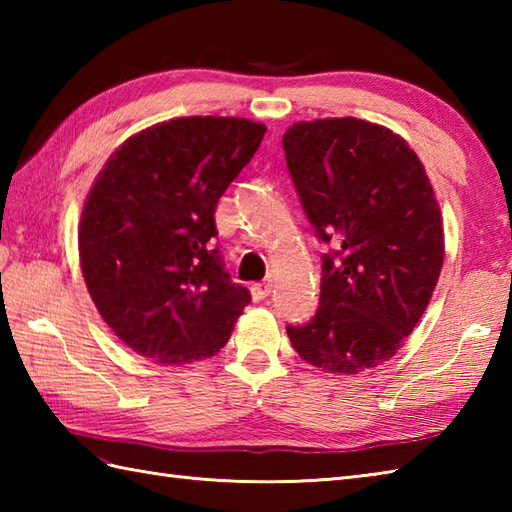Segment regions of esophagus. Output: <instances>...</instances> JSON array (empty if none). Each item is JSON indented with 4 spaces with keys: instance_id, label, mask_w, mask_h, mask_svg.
Returning a JSON list of instances; mask_svg holds the SVG:
<instances>
[{
    "instance_id": "obj_1",
    "label": "esophagus",
    "mask_w": 512,
    "mask_h": 512,
    "mask_svg": "<svg viewBox=\"0 0 512 512\" xmlns=\"http://www.w3.org/2000/svg\"><path fill=\"white\" fill-rule=\"evenodd\" d=\"M270 290H273V281L266 279V281H259V284H253V288H250V295H253L255 301H264Z\"/></svg>"
}]
</instances>
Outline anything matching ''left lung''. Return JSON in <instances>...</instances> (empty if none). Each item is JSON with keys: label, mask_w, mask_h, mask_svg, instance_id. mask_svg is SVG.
Wrapping results in <instances>:
<instances>
[{"label": "left lung", "mask_w": 512, "mask_h": 512, "mask_svg": "<svg viewBox=\"0 0 512 512\" xmlns=\"http://www.w3.org/2000/svg\"><path fill=\"white\" fill-rule=\"evenodd\" d=\"M288 171L323 255L317 314L288 325L303 361L358 374L398 352L436 290L444 231L427 171L405 138L361 118L286 129Z\"/></svg>", "instance_id": "left-lung-1"}]
</instances>
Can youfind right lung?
<instances>
[{
    "instance_id": "right-lung-1",
    "label": "right lung",
    "mask_w": 512,
    "mask_h": 512,
    "mask_svg": "<svg viewBox=\"0 0 512 512\" xmlns=\"http://www.w3.org/2000/svg\"><path fill=\"white\" fill-rule=\"evenodd\" d=\"M262 123L182 116L127 138L96 176L79 259L96 310L154 363L217 354L250 303L224 270L215 206L262 143Z\"/></svg>"
}]
</instances>
